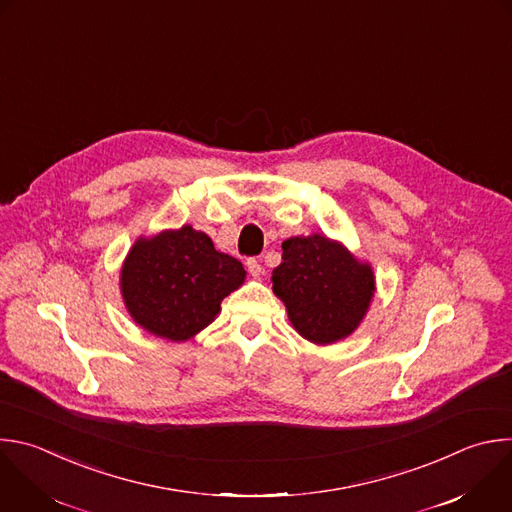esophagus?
Segmentation results:
<instances>
[{
  "label": "esophagus",
  "instance_id": "esophagus-1",
  "mask_svg": "<svg viewBox=\"0 0 512 512\" xmlns=\"http://www.w3.org/2000/svg\"><path fill=\"white\" fill-rule=\"evenodd\" d=\"M247 269H249V273L253 275V277H259L261 273H263V267H261V263H259V259H255V257H251V259H247Z\"/></svg>",
  "mask_w": 512,
  "mask_h": 512
}]
</instances>
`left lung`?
I'll use <instances>...</instances> for the list:
<instances>
[{"label":"left lung","instance_id":"8db88e82","mask_svg":"<svg viewBox=\"0 0 512 512\" xmlns=\"http://www.w3.org/2000/svg\"><path fill=\"white\" fill-rule=\"evenodd\" d=\"M281 247L283 261L271 281L295 331L317 346L352 335L376 291L370 263L319 233L291 237Z\"/></svg>","mask_w":512,"mask_h":512}]
</instances>
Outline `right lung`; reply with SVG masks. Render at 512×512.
I'll use <instances>...</instances> for the list:
<instances>
[{
	"label": "right lung",
	"mask_w": 512,
	"mask_h": 512,
	"mask_svg": "<svg viewBox=\"0 0 512 512\" xmlns=\"http://www.w3.org/2000/svg\"><path fill=\"white\" fill-rule=\"evenodd\" d=\"M243 281L241 261L191 225L136 239L120 271L130 317L170 342H187L215 321L221 301Z\"/></svg>",
	"instance_id": "obj_1"
}]
</instances>
